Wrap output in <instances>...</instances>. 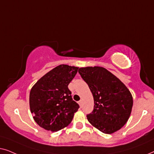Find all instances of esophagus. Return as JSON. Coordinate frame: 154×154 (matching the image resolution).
I'll return each mask as SVG.
<instances>
[{
	"label": "esophagus",
	"instance_id": "esophagus-1",
	"mask_svg": "<svg viewBox=\"0 0 154 154\" xmlns=\"http://www.w3.org/2000/svg\"><path fill=\"white\" fill-rule=\"evenodd\" d=\"M78 103H79V104L80 105V106L82 107V101L80 100V101H79V102H78Z\"/></svg>",
	"mask_w": 154,
	"mask_h": 154
}]
</instances>
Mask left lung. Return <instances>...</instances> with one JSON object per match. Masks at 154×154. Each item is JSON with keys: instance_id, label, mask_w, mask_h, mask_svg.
<instances>
[{"instance_id": "left-lung-1", "label": "left lung", "mask_w": 154, "mask_h": 154, "mask_svg": "<svg viewBox=\"0 0 154 154\" xmlns=\"http://www.w3.org/2000/svg\"><path fill=\"white\" fill-rule=\"evenodd\" d=\"M94 98V109L87 114L88 121L105 134L121 129L131 113L133 100L127 87L116 76L100 66L79 70Z\"/></svg>"}]
</instances>
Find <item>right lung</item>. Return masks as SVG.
<instances>
[{
	"label": "right lung",
	"instance_id": "right-lung-1",
	"mask_svg": "<svg viewBox=\"0 0 154 154\" xmlns=\"http://www.w3.org/2000/svg\"><path fill=\"white\" fill-rule=\"evenodd\" d=\"M79 68L62 64L40 79L29 95L31 112L44 129L57 132L69 125L79 105L73 100L69 84Z\"/></svg>",
	"mask_w": 154,
	"mask_h": 154
}]
</instances>
